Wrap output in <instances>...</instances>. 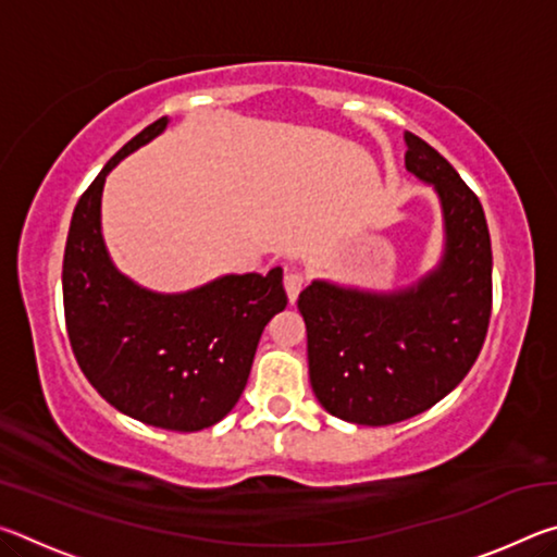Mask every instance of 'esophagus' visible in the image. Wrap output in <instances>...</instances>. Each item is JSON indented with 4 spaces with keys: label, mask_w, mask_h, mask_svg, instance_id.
I'll return each mask as SVG.
<instances>
[{
    "label": "esophagus",
    "mask_w": 557,
    "mask_h": 557,
    "mask_svg": "<svg viewBox=\"0 0 557 557\" xmlns=\"http://www.w3.org/2000/svg\"><path fill=\"white\" fill-rule=\"evenodd\" d=\"M285 292H287V299L292 301V305H295V299L299 297V292H301V287H305V275H301L299 270H287L285 272Z\"/></svg>",
    "instance_id": "esophagus-1"
}]
</instances>
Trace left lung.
<instances>
[{
  "label": "left lung",
  "mask_w": 557,
  "mask_h": 557,
  "mask_svg": "<svg viewBox=\"0 0 557 557\" xmlns=\"http://www.w3.org/2000/svg\"><path fill=\"white\" fill-rule=\"evenodd\" d=\"M405 145L408 174L440 201L445 243L437 265L388 292L314 280L297 299L317 400L354 425H393L455 391L482 351L492 317L482 203L425 139L405 132Z\"/></svg>",
  "instance_id": "8db88e82"
}]
</instances>
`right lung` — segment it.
I'll use <instances>...</instances> for the list:
<instances>
[{"label": "right lung", "instance_id": "obj_1", "mask_svg": "<svg viewBox=\"0 0 557 557\" xmlns=\"http://www.w3.org/2000/svg\"><path fill=\"white\" fill-rule=\"evenodd\" d=\"M166 125L162 117L132 137L81 196L65 240L63 309L81 371L112 408L145 425L196 432L235 408L262 329L287 295L282 268L154 292L112 262L100 213L106 178Z\"/></svg>", "mask_w": 557, "mask_h": 557}]
</instances>
